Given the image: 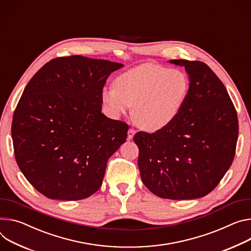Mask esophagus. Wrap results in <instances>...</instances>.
<instances>
[{
  "mask_svg": "<svg viewBox=\"0 0 251 251\" xmlns=\"http://www.w3.org/2000/svg\"><path fill=\"white\" fill-rule=\"evenodd\" d=\"M135 133H136V131H135L134 129H129V130H128V136H127L128 140H132V139H133Z\"/></svg>",
  "mask_w": 251,
  "mask_h": 251,
  "instance_id": "1",
  "label": "esophagus"
}]
</instances>
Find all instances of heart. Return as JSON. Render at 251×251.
<instances>
[{"mask_svg":"<svg viewBox=\"0 0 251 251\" xmlns=\"http://www.w3.org/2000/svg\"><path fill=\"white\" fill-rule=\"evenodd\" d=\"M188 90V78L182 71L147 63L118 76L115 87L102 91V100L116 118L133 105L134 121L146 131L156 132L177 118Z\"/></svg>","mask_w":251,"mask_h":251,"instance_id":"obj_1","label":"heart"}]
</instances>
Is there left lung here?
<instances>
[{"mask_svg": "<svg viewBox=\"0 0 251 251\" xmlns=\"http://www.w3.org/2000/svg\"><path fill=\"white\" fill-rule=\"evenodd\" d=\"M185 68L189 90L177 118L155 133L138 132V167L155 195L191 200L210 193L232 164L238 138L235 108L223 83L200 61L170 60Z\"/></svg>", "mask_w": 251, "mask_h": 251, "instance_id": "8db88e82", "label": "left lung"}]
</instances>
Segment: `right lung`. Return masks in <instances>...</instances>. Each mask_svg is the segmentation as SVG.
I'll return each mask as SVG.
<instances>
[{
	"label": "right lung",
	"mask_w": 251,
	"mask_h": 251,
	"mask_svg": "<svg viewBox=\"0 0 251 251\" xmlns=\"http://www.w3.org/2000/svg\"><path fill=\"white\" fill-rule=\"evenodd\" d=\"M123 64L80 55L56 58L33 76L12 123L16 161L43 195L80 200L102 185L128 125L102 113V90Z\"/></svg>",
	"instance_id": "1"
}]
</instances>
